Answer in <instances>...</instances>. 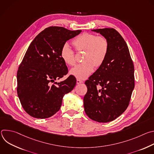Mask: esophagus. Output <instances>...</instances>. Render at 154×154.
Wrapping results in <instances>:
<instances>
[{
    "instance_id": "34e87169",
    "label": "esophagus",
    "mask_w": 154,
    "mask_h": 154,
    "mask_svg": "<svg viewBox=\"0 0 154 154\" xmlns=\"http://www.w3.org/2000/svg\"><path fill=\"white\" fill-rule=\"evenodd\" d=\"M83 82L80 79H77V84H80L81 83H83Z\"/></svg>"
}]
</instances>
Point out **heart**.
Wrapping results in <instances>:
<instances>
[{
	"mask_svg": "<svg viewBox=\"0 0 154 154\" xmlns=\"http://www.w3.org/2000/svg\"><path fill=\"white\" fill-rule=\"evenodd\" d=\"M77 52L84 51L83 63L72 69L70 74L79 79H85L103 64L109 51V42L103 36L83 33L72 41ZM60 57L65 64L73 66L75 64L74 51L68 44H64L60 50Z\"/></svg>",
	"mask_w": 154,
	"mask_h": 154,
	"instance_id": "b5f03b06",
	"label": "heart"
}]
</instances>
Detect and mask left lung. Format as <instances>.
Masks as SVG:
<instances>
[{"label": "left lung", "mask_w": 154, "mask_h": 154, "mask_svg": "<svg viewBox=\"0 0 154 154\" xmlns=\"http://www.w3.org/2000/svg\"><path fill=\"white\" fill-rule=\"evenodd\" d=\"M109 42L103 64L85 82V112L92 120L110 122L122 115L129 105L135 87L134 66L127 44L113 28L92 30Z\"/></svg>", "instance_id": "left-lung-1"}]
</instances>
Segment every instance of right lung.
<instances>
[{
    "label": "right lung",
    "mask_w": 154,
    "mask_h": 154,
    "mask_svg": "<svg viewBox=\"0 0 154 154\" xmlns=\"http://www.w3.org/2000/svg\"><path fill=\"white\" fill-rule=\"evenodd\" d=\"M81 32L51 26L30 43L17 72V95L30 116L40 119L53 116L60 109L64 95L75 86L76 79L72 75L60 83L55 80L68 72L60 57L61 48Z\"/></svg>",
    "instance_id": "1"
}]
</instances>
